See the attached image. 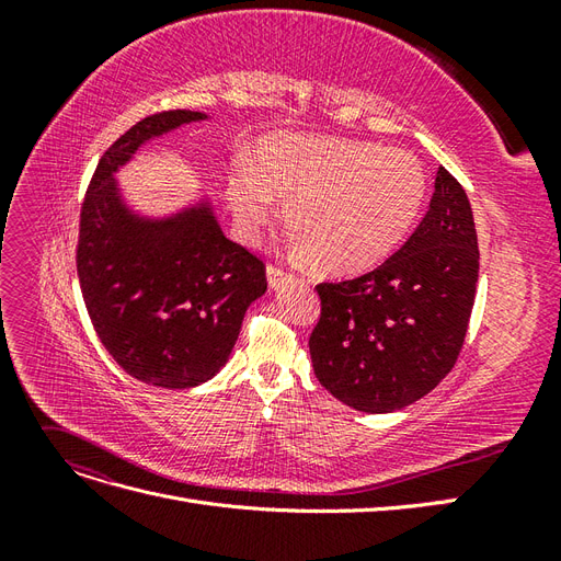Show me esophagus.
<instances>
[{"label":"esophagus","mask_w":561,"mask_h":561,"mask_svg":"<svg viewBox=\"0 0 561 561\" xmlns=\"http://www.w3.org/2000/svg\"><path fill=\"white\" fill-rule=\"evenodd\" d=\"M266 280H268V287H274V290H276V287L293 283V274H290V271L276 266V264H268L266 266Z\"/></svg>","instance_id":"1"}]
</instances>
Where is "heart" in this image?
I'll return each instance as SVG.
<instances>
[{
  "label": "heart",
  "mask_w": 561,
  "mask_h": 561,
  "mask_svg": "<svg viewBox=\"0 0 561 561\" xmlns=\"http://www.w3.org/2000/svg\"><path fill=\"white\" fill-rule=\"evenodd\" d=\"M428 194L423 163L377 142L280 133L257 149V168L229 175L227 198L239 229L254 239L287 203L295 248L325 276H355L393 252Z\"/></svg>",
  "instance_id": "1"
}]
</instances>
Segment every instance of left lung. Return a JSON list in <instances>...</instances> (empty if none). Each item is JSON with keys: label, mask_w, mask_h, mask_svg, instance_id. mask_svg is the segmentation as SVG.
Wrapping results in <instances>:
<instances>
[{"label": "left lung", "mask_w": 561, "mask_h": 561, "mask_svg": "<svg viewBox=\"0 0 561 561\" xmlns=\"http://www.w3.org/2000/svg\"><path fill=\"white\" fill-rule=\"evenodd\" d=\"M478 271L470 201L439 165L431 208L396 254L358 278L316 285L309 351L318 381L369 414L431 393L461 353Z\"/></svg>", "instance_id": "left-lung-1"}]
</instances>
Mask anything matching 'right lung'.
I'll return each mask as SVG.
<instances>
[{"instance_id": "add662e5", "label": "right lung", "mask_w": 561, "mask_h": 561, "mask_svg": "<svg viewBox=\"0 0 561 561\" xmlns=\"http://www.w3.org/2000/svg\"><path fill=\"white\" fill-rule=\"evenodd\" d=\"M206 118L192 110L145 116L100 159L79 215L77 274L95 334L133 379L194 388L229 360L266 266L229 241L206 201L165 219L135 215L114 173L147 140Z\"/></svg>"}]
</instances>
